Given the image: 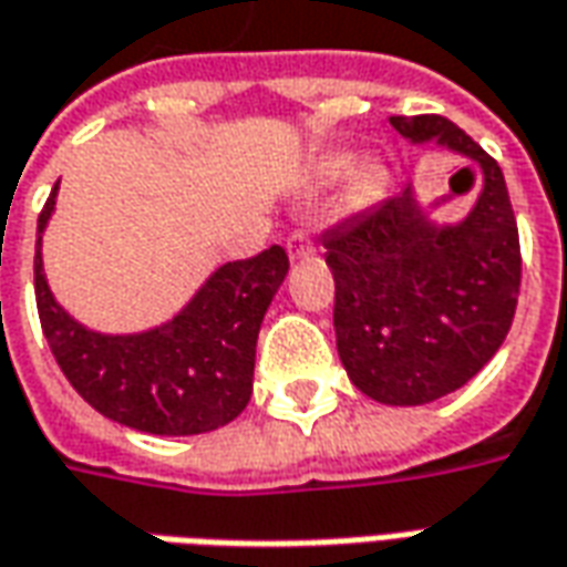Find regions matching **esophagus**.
I'll return each mask as SVG.
<instances>
[{"mask_svg":"<svg viewBox=\"0 0 567 567\" xmlns=\"http://www.w3.org/2000/svg\"><path fill=\"white\" fill-rule=\"evenodd\" d=\"M316 251V245L307 233H295L291 239H288V257L291 260H303V257H310Z\"/></svg>","mask_w":567,"mask_h":567,"instance_id":"1","label":"esophagus"}]
</instances>
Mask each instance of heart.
<instances>
[{
  "mask_svg": "<svg viewBox=\"0 0 567 567\" xmlns=\"http://www.w3.org/2000/svg\"><path fill=\"white\" fill-rule=\"evenodd\" d=\"M352 168V156L350 153H331V156H324L319 165H316V184H334L340 181L343 174H350ZM380 193H383V168L374 165V162H368V165H359L355 172L350 174V184H347V202H350L352 208H362V205H371V202L378 199Z\"/></svg>",
  "mask_w": 567,
  "mask_h": 567,
  "instance_id": "b5f03b06",
  "label": "heart"
}]
</instances>
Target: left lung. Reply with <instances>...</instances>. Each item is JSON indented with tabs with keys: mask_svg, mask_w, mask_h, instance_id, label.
Returning <instances> with one entry per match:
<instances>
[{
	"mask_svg": "<svg viewBox=\"0 0 567 567\" xmlns=\"http://www.w3.org/2000/svg\"><path fill=\"white\" fill-rule=\"evenodd\" d=\"M411 144L473 159L482 193L457 224H435L414 187L324 233L338 355L352 386L383 405L461 390L501 350L516 316L522 255L501 165L445 116H390Z\"/></svg>",
	"mask_w": 567,
	"mask_h": 567,
	"instance_id": "1",
	"label": "left lung"
}]
</instances>
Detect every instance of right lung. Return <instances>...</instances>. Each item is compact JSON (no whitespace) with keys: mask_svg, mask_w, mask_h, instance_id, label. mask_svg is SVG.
Segmentation results:
<instances>
[{"mask_svg":"<svg viewBox=\"0 0 567 567\" xmlns=\"http://www.w3.org/2000/svg\"><path fill=\"white\" fill-rule=\"evenodd\" d=\"M54 199L58 184L35 229V307L73 390L104 417L141 433L199 435L236 421L251 399L260 322L288 276L282 245L217 267L168 322L137 334H101L63 310L42 270V233Z\"/></svg>","mask_w":567,"mask_h":567,"instance_id":"right-lung-1","label":"right lung"}]
</instances>
